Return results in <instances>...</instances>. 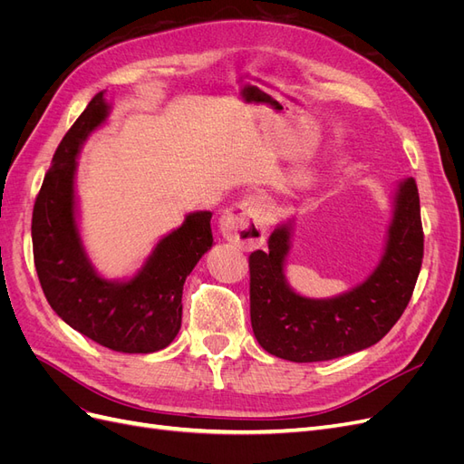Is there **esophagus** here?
<instances>
[{
	"label": "esophagus",
	"instance_id": "obj_1",
	"mask_svg": "<svg viewBox=\"0 0 464 464\" xmlns=\"http://www.w3.org/2000/svg\"><path fill=\"white\" fill-rule=\"evenodd\" d=\"M266 203L261 195H249L227 210L220 220L222 236L242 249L263 246L266 234Z\"/></svg>",
	"mask_w": 464,
	"mask_h": 464
}]
</instances>
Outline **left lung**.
<instances>
[{"label":"left lung","mask_w":464,"mask_h":464,"mask_svg":"<svg viewBox=\"0 0 464 464\" xmlns=\"http://www.w3.org/2000/svg\"><path fill=\"white\" fill-rule=\"evenodd\" d=\"M290 230L276 228L269 249L249 256V314L257 343L290 362H323L379 343L409 305L424 257L414 178L402 181L385 256L373 275L339 298L310 300L285 283Z\"/></svg>","instance_id":"1"}]
</instances>
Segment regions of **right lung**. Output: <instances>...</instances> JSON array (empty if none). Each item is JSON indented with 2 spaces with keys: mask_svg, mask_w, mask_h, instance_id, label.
<instances>
[{
  "mask_svg": "<svg viewBox=\"0 0 464 464\" xmlns=\"http://www.w3.org/2000/svg\"><path fill=\"white\" fill-rule=\"evenodd\" d=\"M106 114L104 92H98L53 152L33 208L34 266L48 304L69 327L110 350L149 354L170 344L181 327V292L213 246V215H189L162 237L143 271L128 283L98 276L79 240L73 176L81 143Z\"/></svg>",
  "mask_w": 464,
  "mask_h": 464,
  "instance_id": "add662e5",
  "label": "right lung"
}]
</instances>
